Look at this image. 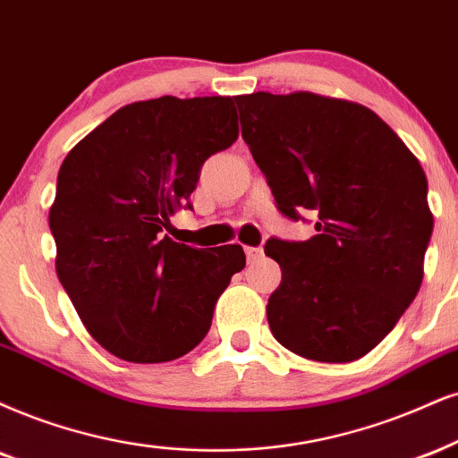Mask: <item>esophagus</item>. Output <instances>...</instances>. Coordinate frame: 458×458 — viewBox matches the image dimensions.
<instances>
[{
	"instance_id": "1",
	"label": "esophagus",
	"mask_w": 458,
	"mask_h": 458,
	"mask_svg": "<svg viewBox=\"0 0 458 458\" xmlns=\"http://www.w3.org/2000/svg\"><path fill=\"white\" fill-rule=\"evenodd\" d=\"M246 257H248V263H257L259 259L263 257V250L261 248H255V246H246Z\"/></svg>"
}]
</instances>
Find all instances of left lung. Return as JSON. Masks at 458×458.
<instances>
[{
	"mask_svg": "<svg viewBox=\"0 0 458 458\" xmlns=\"http://www.w3.org/2000/svg\"><path fill=\"white\" fill-rule=\"evenodd\" d=\"M242 138L278 210L314 214L306 242L267 240L280 286L269 329L291 352L350 363L374 350L422 284L433 214L419 159L376 112L297 91L235 98Z\"/></svg>",
	"mask_w": 458,
	"mask_h": 458,
	"instance_id": "obj_1",
	"label": "left lung"
}]
</instances>
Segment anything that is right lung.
Masks as SVG:
<instances>
[{
    "instance_id": "obj_1",
    "label": "right lung",
    "mask_w": 458,
    "mask_h": 458,
    "mask_svg": "<svg viewBox=\"0 0 458 458\" xmlns=\"http://www.w3.org/2000/svg\"><path fill=\"white\" fill-rule=\"evenodd\" d=\"M238 140L233 98L123 106L67 152L48 225L56 276L93 340L129 363H165L210 331L246 255L193 248L163 229L191 208L201 165Z\"/></svg>"
}]
</instances>
